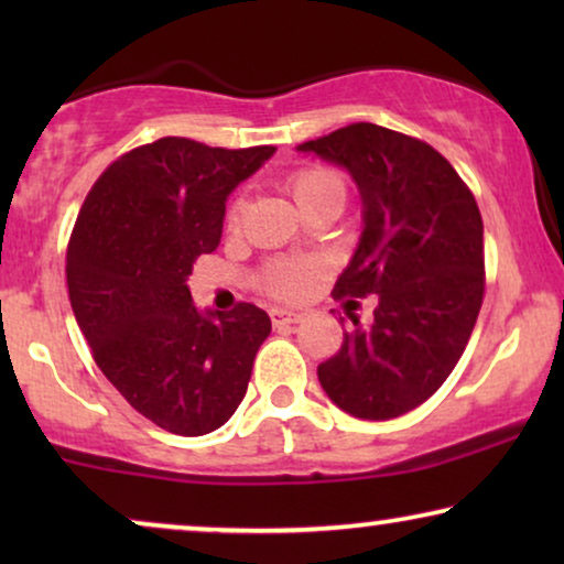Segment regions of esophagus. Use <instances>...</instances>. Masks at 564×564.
<instances>
[{"instance_id": "esophagus-1", "label": "esophagus", "mask_w": 564, "mask_h": 564, "mask_svg": "<svg viewBox=\"0 0 564 564\" xmlns=\"http://www.w3.org/2000/svg\"><path fill=\"white\" fill-rule=\"evenodd\" d=\"M272 323L274 328H284V326H292V323H300V313H292V311H282V307H274L272 313Z\"/></svg>"}]
</instances>
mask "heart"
<instances>
[{
  "label": "heart",
  "mask_w": 564,
  "mask_h": 564,
  "mask_svg": "<svg viewBox=\"0 0 564 564\" xmlns=\"http://www.w3.org/2000/svg\"><path fill=\"white\" fill-rule=\"evenodd\" d=\"M290 189L295 195L297 205L307 210V207L326 203V199H341L346 197V184L341 174L336 169L323 166V164H311L297 169L295 174L290 176ZM243 218V199H234L226 210V226L238 228ZM313 284V272L303 264H276L269 269L264 288L269 295L282 297V300H297L303 297Z\"/></svg>",
  "instance_id": "b5f03b06"
}]
</instances>
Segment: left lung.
I'll list each match as a JSON object with an SVG mask.
<instances>
[{"mask_svg":"<svg viewBox=\"0 0 564 564\" xmlns=\"http://www.w3.org/2000/svg\"><path fill=\"white\" fill-rule=\"evenodd\" d=\"M297 149L344 166L365 207L334 297H380L372 326L349 313L341 349L318 365V380L357 419H398L442 388L473 336L485 295L475 195L436 149L375 122Z\"/></svg>","mask_w":564,"mask_h":564,"instance_id":"left-lung-1","label":"left lung"}]
</instances>
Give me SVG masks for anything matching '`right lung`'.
Listing matches in <instances>:
<instances>
[{
    "label": "right lung",
    "mask_w": 564,
    "mask_h": 564,
    "mask_svg": "<svg viewBox=\"0 0 564 564\" xmlns=\"http://www.w3.org/2000/svg\"><path fill=\"white\" fill-rule=\"evenodd\" d=\"M274 151L159 138L112 161L76 215L66 249L76 323L107 380L169 434L220 429L272 330L251 303L203 315L187 276L218 249L230 192Z\"/></svg>",
    "instance_id": "add662e5"
}]
</instances>
